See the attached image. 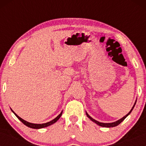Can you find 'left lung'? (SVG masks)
<instances>
[{
	"instance_id": "left-lung-1",
	"label": "left lung",
	"mask_w": 146,
	"mask_h": 146,
	"mask_svg": "<svg viewBox=\"0 0 146 146\" xmlns=\"http://www.w3.org/2000/svg\"><path fill=\"white\" fill-rule=\"evenodd\" d=\"M136 102H135L134 104H133V107H132V109H131V111H129V112L128 113V114H126V116H124V117H122L121 119H119V120H118V121H117L111 122V123H102V122H100V121H98L95 120V119H94L93 118H92V117H91L90 116L89 114H88V113H87V112H86V115H87V117H88V118H89L90 119L91 121H93V122H95V123H97V124H98V125H99V126H102V127H107V128L114 127V126H118L119 124H120V123H121V122L123 121L124 120V119H126V117H127L128 116H129V114H131V111H132V110H133V109L134 108V107H135V104H136Z\"/></svg>"
}]
</instances>
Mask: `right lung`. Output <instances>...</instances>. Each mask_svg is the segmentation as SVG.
<instances>
[{
  "mask_svg": "<svg viewBox=\"0 0 146 146\" xmlns=\"http://www.w3.org/2000/svg\"><path fill=\"white\" fill-rule=\"evenodd\" d=\"M11 111H13V113L15 114V115L16 116V117L18 118V119H20V121H21L22 122H23V123H24L25 125H26V126H28V127L29 128H32V129H42V128H45V127H47V126H51V125H52L53 123H56V122L58 120V119H60V117H61V115H62V113H63V111H61V112L60 113V114H58V116H57L56 117L55 119H54L53 120L47 122V123H30V122H28L27 121L24 120V119H23L22 118H20L19 116H17V114H15V113L14 112V111H13V110L11 109Z\"/></svg>",
  "mask_w": 146,
  "mask_h": 146,
  "instance_id": "obj_1",
  "label": "right lung"
}]
</instances>
